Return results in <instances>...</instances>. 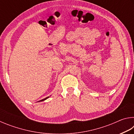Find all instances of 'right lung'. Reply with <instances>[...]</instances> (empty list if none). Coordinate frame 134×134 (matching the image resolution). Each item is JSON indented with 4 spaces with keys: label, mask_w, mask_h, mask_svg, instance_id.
Wrapping results in <instances>:
<instances>
[{
    "label": "right lung",
    "mask_w": 134,
    "mask_h": 134,
    "mask_svg": "<svg viewBox=\"0 0 134 134\" xmlns=\"http://www.w3.org/2000/svg\"><path fill=\"white\" fill-rule=\"evenodd\" d=\"M48 97H49V96H48V97H46V98H45V99H42V100H41L38 101V102H40V101H44V100H46L47 99H48Z\"/></svg>",
    "instance_id": "1"
}]
</instances>
